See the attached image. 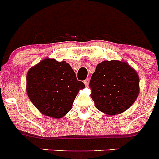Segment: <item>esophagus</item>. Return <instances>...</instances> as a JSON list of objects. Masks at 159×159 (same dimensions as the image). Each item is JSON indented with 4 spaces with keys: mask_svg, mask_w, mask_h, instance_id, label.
Listing matches in <instances>:
<instances>
[{
    "mask_svg": "<svg viewBox=\"0 0 159 159\" xmlns=\"http://www.w3.org/2000/svg\"><path fill=\"white\" fill-rule=\"evenodd\" d=\"M89 82H90V79L89 78H87L85 80H84V84L86 85V86H88V84H89Z\"/></svg>",
    "mask_w": 159,
    "mask_h": 159,
    "instance_id": "obj_1",
    "label": "esophagus"
}]
</instances>
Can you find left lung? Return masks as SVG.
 Returning a JSON list of instances; mask_svg holds the SVG:
<instances>
[{"instance_id": "left-lung-1", "label": "left lung", "mask_w": 159, "mask_h": 159, "mask_svg": "<svg viewBox=\"0 0 159 159\" xmlns=\"http://www.w3.org/2000/svg\"><path fill=\"white\" fill-rule=\"evenodd\" d=\"M95 107L107 116L127 111L139 94L137 71L125 61L110 60L97 64L89 84Z\"/></svg>"}]
</instances>
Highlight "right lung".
Masks as SVG:
<instances>
[{
    "mask_svg": "<svg viewBox=\"0 0 159 159\" xmlns=\"http://www.w3.org/2000/svg\"><path fill=\"white\" fill-rule=\"evenodd\" d=\"M85 88L66 61L45 58L29 70L26 92L43 116L60 119L71 111L80 90Z\"/></svg>",
    "mask_w": 159,
    "mask_h": 159,
    "instance_id": "add662e5",
    "label": "right lung"
}]
</instances>
